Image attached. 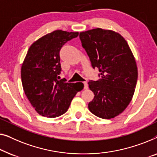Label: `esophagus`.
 <instances>
[{"label":"esophagus","instance_id":"obj_1","mask_svg":"<svg viewBox=\"0 0 157 157\" xmlns=\"http://www.w3.org/2000/svg\"><path fill=\"white\" fill-rule=\"evenodd\" d=\"M83 84H84V89H85V90L87 89V88H88V84H87V82H84Z\"/></svg>","mask_w":157,"mask_h":157}]
</instances>
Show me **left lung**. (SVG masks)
<instances>
[{"mask_svg": "<svg viewBox=\"0 0 157 157\" xmlns=\"http://www.w3.org/2000/svg\"><path fill=\"white\" fill-rule=\"evenodd\" d=\"M79 38L92 67L98 68L101 78L88 82L94 94L88 108L98 117H115L129 105L137 82L132 50L122 35L112 30L95 28L81 32Z\"/></svg>", "mask_w": 157, "mask_h": 157, "instance_id": "obj_1", "label": "left lung"}]
</instances>
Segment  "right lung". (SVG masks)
I'll list each match as a JSON object with an SVG mask.
<instances>
[{
	"label": "right lung",
	"instance_id": "obj_1",
	"mask_svg": "<svg viewBox=\"0 0 157 157\" xmlns=\"http://www.w3.org/2000/svg\"><path fill=\"white\" fill-rule=\"evenodd\" d=\"M78 34L55 30L34 42L28 49L21 67L22 85L26 97L40 115L55 118L65 114L75 94L83 89L82 82L58 80L60 49Z\"/></svg>",
	"mask_w": 157,
	"mask_h": 157
}]
</instances>
